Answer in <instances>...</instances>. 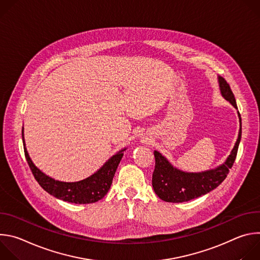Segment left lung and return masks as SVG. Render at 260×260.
<instances>
[{"label": "left lung", "mask_w": 260, "mask_h": 260, "mask_svg": "<svg viewBox=\"0 0 260 260\" xmlns=\"http://www.w3.org/2000/svg\"><path fill=\"white\" fill-rule=\"evenodd\" d=\"M218 82L222 96L238 109L230 84L220 76H218ZM238 114L240 118L238 140L225 162L216 169L201 173L183 172L174 168L158 151H154L155 168L152 175V186L160 200L168 203L188 202L212 191L224 181L236 160L242 137V120L239 112Z\"/></svg>", "instance_id": "left-lung-1"}]
</instances>
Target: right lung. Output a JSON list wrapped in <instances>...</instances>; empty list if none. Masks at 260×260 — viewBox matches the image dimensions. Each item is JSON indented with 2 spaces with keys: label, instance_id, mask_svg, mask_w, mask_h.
<instances>
[{
  "label": "right lung",
  "instance_id": "right-lung-1",
  "mask_svg": "<svg viewBox=\"0 0 260 260\" xmlns=\"http://www.w3.org/2000/svg\"><path fill=\"white\" fill-rule=\"evenodd\" d=\"M22 142L26 161L35 179L40 184V186L49 194L58 200L80 205L95 203L107 194L111 187V184H112L117 167L123 156V151L125 150L124 148V149L118 151L112 157L109 158L98 172L84 180L78 182H61L47 176L34 165L25 148L23 127Z\"/></svg>",
  "mask_w": 260,
  "mask_h": 260
}]
</instances>
